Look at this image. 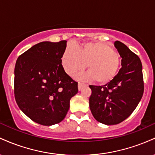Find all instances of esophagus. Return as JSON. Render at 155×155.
Instances as JSON below:
<instances>
[{"label":"esophagus","mask_w":155,"mask_h":155,"mask_svg":"<svg viewBox=\"0 0 155 155\" xmlns=\"http://www.w3.org/2000/svg\"><path fill=\"white\" fill-rule=\"evenodd\" d=\"M84 85H85V84L83 82H80L79 81V82L78 83V88H79V90H81V88H82V87L84 86Z\"/></svg>","instance_id":"34e87169"}]
</instances>
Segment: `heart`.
<instances>
[{
	"instance_id": "b5f03b06",
	"label": "heart",
	"mask_w": 155,
	"mask_h": 155,
	"mask_svg": "<svg viewBox=\"0 0 155 155\" xmlns=\"http://www.w3.org/2000/svg\"><path fill=\"white\" fill-rule=\"evenodd\" d=\"M120 58L111 46L103 42H88L77 49L68 46L62 55V65L69 76L81 73L87 64L89 72L84 76L97 83L109 82L120 67Z\"/></svg>"
}]
</instances>
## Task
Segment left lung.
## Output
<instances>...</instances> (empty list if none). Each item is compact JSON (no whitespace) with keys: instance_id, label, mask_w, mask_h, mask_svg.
<instances>
[{"instance_id":"8db88e82","label":"left lung","mask_w":155,"mask_h":155,"mask_svg":"<svg viewBox=\"0 0 155 155\" xmlns=\"http://www.w3.org/2000/svg\"><path fill=\"white\" fill-rule=\"evenodd\" d=\"M114 46L122 58L118 74L104 86L90 85L92 115L99 122L108 125L126 120L139 104L144 90L140 58L119 41Z\"/></svg>"}]
</instances>
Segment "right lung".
Here are the masks:
<instances>
[{"mask_svg":"<svg viewBox=\"0 0 155 155\" xmlns=\"http://www.w3.org/2000/svg\"><path fill=\"white\" fill-rule=\"evenodd\" d=\"M66 42H41L25 51L16 62V102L25 114L42 125L63 120L71 98L78 92V82L62 65Z\"/></svg>","mask_w":155,"mask_h":155,"instance_id":"add662e5","label":"right lung"}]
</instances>
